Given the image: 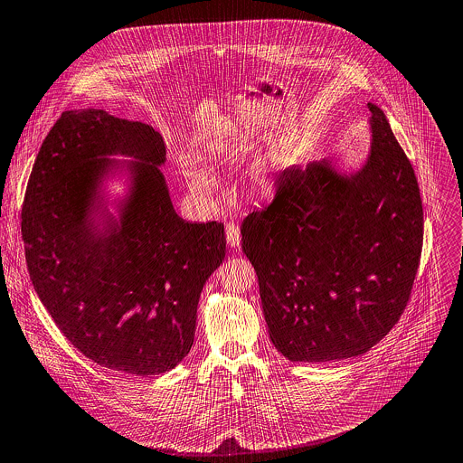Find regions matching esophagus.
Segmentation results:
<instances>
[{"label":"esophagus","instance_id":"1","mask_svg":"<svg viewBox=\"0 0 463 463\" xmlns=\"http://www.w3.org/2000/svg\"><path fill=\"white\" fill-rule=\"evenodd\" d=\"M225 238H227V243L231 247H240L241 243V234H240V227L236 223H227L225 225Z\"/></svg>","mask_w":463,"mask_h":463}]
</instances>
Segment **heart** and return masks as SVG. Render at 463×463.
Returning <instances> with one entry per match:
<instances>
[{"label":"heart","instance_id":"b5f03b06","mask_svg":"<svg viewBox=\"0 0 463 463\" xmlns=\"http://www.w3.org/2000/svg\"><path fill=\"white\" fill-rule=\"evenodd\" d=\"M184 173L187 176V182L191 189L200 194V196H211L216 191V180L203 169L193 165V164H184Z\"/></svg>","mask_w":463,"mask_h":463}]
</instances>
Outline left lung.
Returning a JSON list of instances; mask_svg holds the SVG:
<instances>
[{
  "label": "left lung",
  "instance_id": "obj_1",
  "mask_svg": "<svg viewBox=\"0 0 463 463\" xmlns=\"http://www.w3.org/2000/svg\"><path fill=\"white\" fill-rule=\"evenodd\" d=\"M368 108L372 153L357 175L325 160L287 167L272 202L241 223L270 341L288 361L366 354L411 298L424 241L420 189L384 111Z\"/></svg>",
  "mask_w": 463,
  "mask_h": 463
}]
</instances>
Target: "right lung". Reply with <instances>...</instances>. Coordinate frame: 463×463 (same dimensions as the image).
Instances as JSON below:
<instances>
[{
	"instance_id": "right-lung-1",
	"label": "right lung",
	"mask_w": 463,
	"mask_h": 463,
	"mask_svg": "<svg viewBox=\"0 0 463 463\" xmlns=\"http://www.w3.org/2000/svg\"><path fill=\"white\" fill-rule=\"evenodd\" d=\"M138 157L134 194L109 234L87 222L102 154ZM162 137L104 109L64 111L33 162L21 234L32 285L62 335L108 370L156 375L194 343L196 308L225 258L223 223L184 222L158 165Z\"/></svg>"
}]
</instances>
